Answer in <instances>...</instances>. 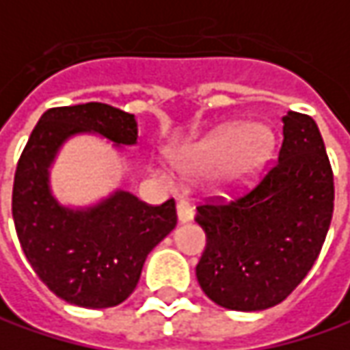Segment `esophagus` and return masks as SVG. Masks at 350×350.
Instances as JSON below:
<instances>
[{
    "label": "esophagus",
    "instance_id": "esophagus-1",
    "mask_svg": "<svg viewBox=\"0 0 350 350\" xmlns=\"http://www.w3.org/2000/svg\"><path fill=\"white\" fill-rule=\"evenodd\" d=\"M176 211H178V221L180 223H188V221L193 219V209H191V205L188 202H184V200H180L178 204H176Z\"/></svg>",
    "mask_w": 350,
    "mask_h": 350
}]
</instances>
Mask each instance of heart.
I'll return each mask as SVG.
<instances>
[{"label": "heart", "instance_id": "obj_1", "mask_svg": "<svg viewBox=\"0 0 350 350\" xmlns=\"http://www.w3.org/2000/svg\"><path fill=\"white\" fill-rule=\"evenodd\" d=\"M274 152V133L266 125L227 123L205 135L180 154V166L191 176L215 170L225 191L247 188L265 170Z\"/></svg>", "mask_w": 350, "mask_h": 350}]
</instances>
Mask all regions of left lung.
Masks as SVG:
<instances>
[{"label":"left lung","mask_w":350,"mask_h":350,"mask_svg":"<svg viewBox=\"0 0 350 350\" xmlns=\"http://www.w3.org/2000/svg\"><path fill=\"white\" fill-rule=\"evenodd\" d=\"M278 160L233 202L198 205L205 251L196 266L221 308L260 312L290 296L312 270L333 217V170L310 115L288 111Z\"/></svg>","instance_id":"1"}]
</instances>
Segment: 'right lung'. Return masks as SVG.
<instances>
[{
	"label": "right lung",
	"mask_w": 350,
	"mask_h": 350,
	"mask_svg": "<svg viewBox=\"0 0 350 350\" xmlns=\"http://www.w3.org/2000/svg\"><path fill=\"white\" fill-rule=\"evenodd\" d=\"M96 133L115 146L137 145L135 115L107 103L44 111L17 162L13 221L21 249L49 290L64 301L101 310L125 301L137 288L148 252L176 227V204L148 205L125 190L72 209L51 191L49 176L60 146Z\"/></svg>",
	"instance_id": "1"
}]
</instances>
